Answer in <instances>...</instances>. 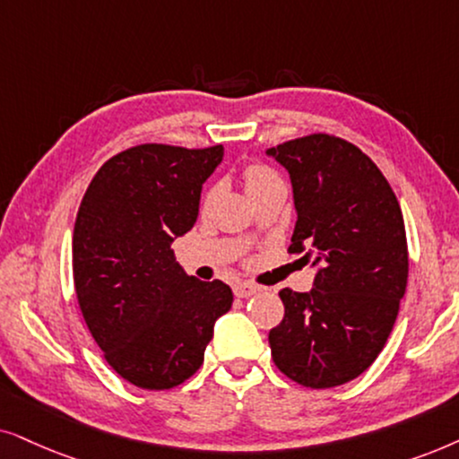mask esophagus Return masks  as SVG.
Returning <instances> with one entry per match:
<instances>
[{
    "instance_id": "34e87169",
    "label": "esophagus",
    "mask_w": 459,
    "mask_h": 459,
    "mask_svg": "<svg viewBox=\"0 0 459 459\" xmlns=\"http://www.w3.org/2000/svg\"><path fill=\"white\" fill-rule=\"evenodd\" d=\"M258 290H260V287L254 285V283H237L235 285V296L237 298H252Z\"/></svg>"
}]
</instances>
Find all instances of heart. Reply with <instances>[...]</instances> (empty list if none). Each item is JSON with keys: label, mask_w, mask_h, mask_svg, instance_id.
Listing matches in <instances>:
<instances>
[{"label": "heart", "mask_w": 459, "mask_h": 459, "mask_svg": "<svg viewBox=\"0 0 459 459\" xmlns=\"http://www.w3.org/2000/svg\"><path fill=\"white\" fill-rule=\"evenodd\" d=\"M273 180H277V176H274L271 169L264 166H249L246 172H243V182H246L247 193L262 185H266V182H273Z\"/></svg>", "instance_id": "b5f03b06"}]
</instances>
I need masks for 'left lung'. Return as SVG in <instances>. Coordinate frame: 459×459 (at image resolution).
<instances>
[{
  "label": "left lung",
  "mask_w": 459,
  "mask_h": 459,
  "mask_svg": "<svg viewBox=\"0 0 459 459\" xmlns=\"http://www.w3.org/2000/svg\"><path fill=\"white\" fill-rule=\"evenodd\" d=\"M287 169L296 207L290 252L307 254L310 291L281 290L273 361L293 382L333 388L382 352L407 287L405 222L388 180L361 149L313 134L266 151Z\"/></svg>",
  "instance_id": "1"
}]
</instances>
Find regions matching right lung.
Segmentation results:
<instances>
[{"label":"right lung","instance_id":"1","mask_svg":"<svg viewBox=\"0 0 459 459\" xmlns=\"http://www.w3.org/2000/svg\"><path fill=\"white\" fill-rule=\"evenodd\" d=\"M222 144H140L98 169L73 230V281L85 325L134 386L168 390L204 363L213 325L233 307L222 281L186 277L172 243L193 229Z\"/></svg>","mask_w":459,"mask_h":459}]
</instances>
